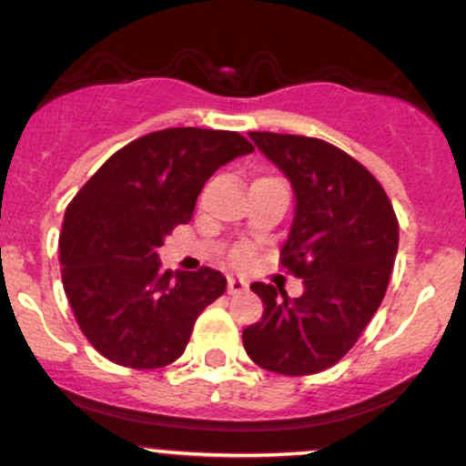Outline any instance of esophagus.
<instances>
[{
    "label": "esophagus",
    "mask_w": 466,
    "mask_h": 466,
    "mask_svg": "<svg viewBox=\"0 0 466 466\" xmlns=\"http://www.w3.org/2000/svg\"><path fill=\"white\" fill-rule=\"evenodd\" d=\"M248 290V283L243 279L237 277H229L228 279V292L229 295H238V292H246Z\"/></svg>",
    "instance_id": "esophagus-1"
}]
</instances>
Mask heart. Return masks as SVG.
Returning <instances> with one entry per match:
<instances>
[{
  "instance_id": "obj_1",
  "label": "heart",
  "mask_w": 466,
  "mask_h": 466,
  "mask_svg": "<svg viewBox=\"0 0 466 466\" xmlns=\"http://www.w3.org/2000/svg\"><path fill=\"white\" fill-rule=\"evenodd\" d=\"M234 261H237V263H246L248 261V252H246V249H238V252L234 254Z\"/></svg>"
}]
</instances>
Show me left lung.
Here are the masks:
<instances>
[{"label":"left lung","mask_w":466,"mask_h":466,"mask_svg":"<svg viewBox=\"0 0 466 466\" xmlns=\"http://www.w3.org/2000/svg\"><path fill=\"white\" fill-rule=\"evenodd\" d=\"M249 138L295 187V220L279 261L306 290L288 299L270 283H252L263 317L243 330V346L272 373H321L357 344L386 295L398 217L380 180L339 147L272 131Z\"/></svg>","instance_id":"left-lung-1"}]
</instances>
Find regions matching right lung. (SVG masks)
Returning a JSON list of instances; mask_svg holds the SVG:
<instances>
[{"instance_id":"add662e5","label":"right lung","mask_w":466,"mask_h":466,"mask_svg":"<svg viewBox=\"0 0 466 466\" xmlns=\"http://www.w3.org/2000/svg\"><path fill=\"white\" fill-rule=\"evenodd\" d=\"M254 147L237 131L174 127L117 149L66 205L62 283L77 326L114 364L169 366L228 279L212 268L169 272L156 249L189 223L205 180Z\"/></svg>"}]
</instances>
